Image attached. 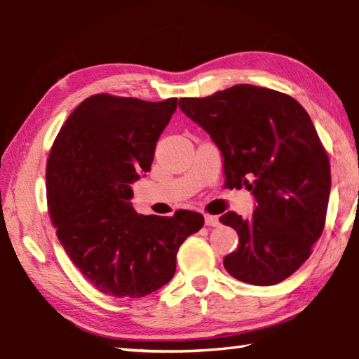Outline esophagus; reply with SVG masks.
<instances>
[{
  "mask_svg": "<svg viewBox=\"0 0 359 359\" xmlns=\"http://www.w3.org/2000/svg\"><path fill=\"white\" fill-rule=\"evenodd\" d=\"M205 226H210V227H217L219 226V218L215 217V215H205Z\"/></svg>",
  "mask_w": 359,
  "mask_h": 359,
  "instance_id": "1",
  "label": "esophagus"
}]
</instances>
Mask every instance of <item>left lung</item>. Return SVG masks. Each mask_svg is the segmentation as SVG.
I'll return each instance as SVG.
<instances>
[{
  "instance_id": "1",
  "label": "left lung",
  "mask_w": 359,
  "mask_h": 359,
  "mask_svg": "<svg viewBox=\"0 0 359 359\" xmlns=\"http://www.w3.org/2000/svg\"><path fill=\"white\" fill-rule=\"evenodd\" d=\"M179 107L218 146L224 185L245 187L256 199L250 218H219L238 233L224 269L254 285L284 281L320 238L330 199V160L309 114L290 95L252 84L185 97Z\"/></svg>"
}]
</instances>
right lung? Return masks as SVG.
Instances as JSON below:
<instances>
[{
	"instance_id": "add662e5",
	"label": "right lung",
	"mask_w": 359,
	"mask_h": 359,
	"mask_svg": "<svg viewBox=\"0 0 359 359\" xmlns=\"http://www.w3.org/2000/svg\"><path fill=\"white\" fill-rule=\"evenodd\" d=\"M175 108L177 99L95 94L74 109L50 151L47 201L56 236L105 295L141 298L163 287L180 245L204 226L198 212L141 215L130 202Z\"/></svg>"
}]
</instances>
